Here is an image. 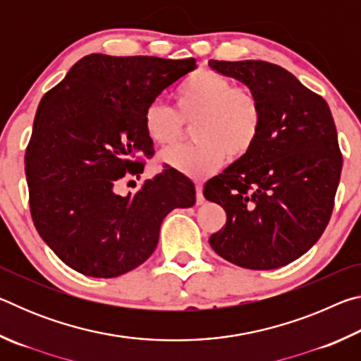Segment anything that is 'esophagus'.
Listing matches in <instances>:
<instances>
[{"label":"esophagus","instance_id":"esophagus-1","mask_svg":"<svg viewBox=\"0 0 361 361\" xmlns=\"http://www.w3.org/2000/svg\"><path fill=\"white\" fill-rule=\"evenodd\" d=\"M202 189H204L202 183H195V204H197V205H202L205 202Z\"/></svg>","mask_w":361,"mask_h":361}]
</instances>
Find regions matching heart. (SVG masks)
Listing matches in <instances>:
<instances>
[{"mask_svg": "<svg viewBox=\"0 0 361 361\" xmlns=\"http://www.w3.org/2000/svg\"><path fill=\"white\" fill-rule=\"evenodd\" d=\"M262 122L258 94L209 68L195 70L183 79L173 94V109L151 102L143 111L146 137L162 148L175 145L185 135V126L192 124V145L161 154L169 167L192 178L213 173L226 157H247L261 137Z\"/></svg>", "mask_w": 361, "mask_h": 361, "instance_id": "heart-1", "label": "heart"}]
</instances>
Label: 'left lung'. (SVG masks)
<instances>
[{"instance_id": "left-lung-1", "label": "left lung", "mask_w": 361, "mask_h": 361, "mask_svg": "<svg viewBox=\"0 0 361 361\" xmlns=\"http://www.w3.org/2000/svg\"><path fill=\"white\" fill-rule=\"evenodd\" d=\"M209 65L258 94L264 122L258 143L205 183L204 195L226 212L210 245L235 266L267 271L302 256L331 218L342 154L323 97L290 71L262 60Z\"/></svg>"}]
</instances>
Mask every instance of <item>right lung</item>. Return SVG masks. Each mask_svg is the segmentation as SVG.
Listing matches in <instances>:
<instances>
[{
  "instance_id": "obj_1",
  "label": "right lung",
  "mask_w": 361,
  "mask_h": 361,
  "mask_svg": "<svg viewBox=\"0 0 361 361\" xmlns=\"http://www.w3.org/2000/svg\"><path fill=\"white\" fill-rule=\"evenodd\" d=\"M194 68L195 59L92 54L41 99L25 152L30 212L66 266L122 276L154 252L167 213L195 202L192 181L172 167L135 194L118 192L154 154L145 108Z\"/></svg>"
}]
</instances>
